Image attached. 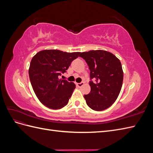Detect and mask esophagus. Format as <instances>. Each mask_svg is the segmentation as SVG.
<instances>
[{
    "label": "esophagus",
    "mask_w": 153,
    "mask_h": 153,
    "mask_svg": "<svg viewBox=\"0 0 153 153\" xmlns=\"http://www.w3.org/2000/svg\"><path fill=\"white\" fill-rule=\"evenodd\" d=\"M76 86H78V87H81L82 85H84V82H81V83H76Z\"/></svg>",
    "instance_id": "esophagus-1"
}]
</instances>
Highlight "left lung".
Masks as SVG:
<instances>
[{
	"mask_svg": "<svg viewBox=\"0 0 153 153\" xmlns=\"http://www.w3.org/2000/svg\"><path fill=\"white\" fill-rule=\"evenodd\" d=\"M89 66L91 92L84 95L87 105L96 111H101L112 105L121 90L123 71L119 59L105 50H91L80 53Z\"/></svg>",
	"mask_w": 153,
	"mask_h": 153,
	"instance_id": "1",
	"label": "left lung"
}]
</instances>
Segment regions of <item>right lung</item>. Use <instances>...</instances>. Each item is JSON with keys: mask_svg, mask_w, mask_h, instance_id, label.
I'll list each match as a JSON object with an SVG mask.
<instances>
[{"mask_svg": "<svg viewBox=\"0 0 153 153\" xmlns=\"http://www.w3.org/2000/svg\"><path fill=\"white\" fill-rule=\"evenodd\" d=\"M81 52L68 53L58 50H44L32 57L29 75L37 98L47 107L60 109L66 106L75 85L59 79Z\"/></svg>", "mask_w": 153, "mask_h": 153, "instance_id": "right-lung-1", "label": "right lung"}]
</instances>
